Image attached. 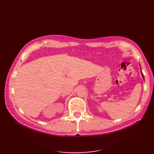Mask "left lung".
Instances as JSON below:
<instances>
[{"label":"left lung","instance_id":"1","mask_svg":"<svg viewBox=\"0 0 154 154\" xmlns=\"http://www.w3.org/2000/svg\"><path fill=\"white\" fill-rule=\"evenodd\" d=\"M141 74H142V76L143 77V78L144 79V77H143V74H142V70H141Z\"/></svg>","mask_w":154,"mask_h":154}]
</instances>
